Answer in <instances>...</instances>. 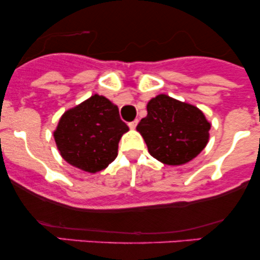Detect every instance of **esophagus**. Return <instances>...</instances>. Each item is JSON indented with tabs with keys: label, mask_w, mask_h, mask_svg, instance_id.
Masks as SVG:
<instances>
[{
	"label": "esophagus",
	"mask_w": 260,
	"mask_h": 260,
	"mask_svg": "<svg viewBox=\"0 0 260 260\" xmlns=\"http://www.w3.org/2000/svg\"><path fill=\"white\" fill-rule=\"evenodd\" d=\"M137 124H138V120H134L132 122H129V123H128V126H129L131 129H134V128L137 127Z\"/></svg>",
	"instance_id": "1"
}]
</instances>
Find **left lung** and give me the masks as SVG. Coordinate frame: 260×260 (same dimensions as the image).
<instances>
[{
    "instance_id": "1",
    "label": "left lung",
    "mask_w": 260,
    "mask_h": 260,
    "mask_svg": "<svg viewBox=\"0 0 260 260\" xmlns=\"http://www.w3.org/2000/svg\"><path fill=\"white\" fill-rule=\"evenodd\" d=\"M147 111L137 131L151 156L165 165H183L208 144L211 124L198 107L160 94L149 101Z\"/></svg>"
}]
</instances>
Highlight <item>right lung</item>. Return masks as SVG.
I'll use <instances>...</instances> for the list:
<instances>
[{
	"label": "right lung",
	"instance_id": "obj_1",
	"mask_svg": "<svg viewBox=\"0 0 260 260\" xmlns=\"http://www.w3.org/2000/svg\"><path fill=\"white\" fill-rule=\"evenodd\" d=\"M128 129L118 107L95 94L62 115L53 137L68 164L95 174L116 159L118 142Z\"/></svg>",
	"mask_w": 260,
	"mask_h": 260
}]
</instances>
